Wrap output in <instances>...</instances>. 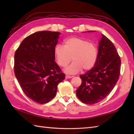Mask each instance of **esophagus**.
<instances>
[{
    "label": "esophagus",
    "mask_w": 134,
    "mask_h": 134,
    "mask_svg": "<svg viewBox=\"0 0 134 134\" xmlns=\"http://www.w3.org/2000/svg\"><path fill=\"white\" fill-rule=\"evenodd\" d=\"M72 77H73V76H71V75H65V79H70V78H71Z\"/></svg>",
    "instance_id": "obj_1"
}]
</instances>
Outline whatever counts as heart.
<instances>
[{
    "instance_id": "heart-1",
    "label": "heart",
    "mask_w": 134,
    "mask_h": 134,
    "mask_svg": "<svg viewBox=\"0 0 134 134\" xmlns=\"http://www.w3.org/2000/svg\"><path fill=\"white\" fill-rule=\"evenodd\" d=\"M54 53L59 65L65 67L70 62L72 63L67 67L65 71L68 74H76L83 69L89 71L94 66L98 56L96 45L87 40L79 37L67 39L64 47L57 45Z\"/></svg>"
}]
</instances>
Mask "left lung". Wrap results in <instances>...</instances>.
I'll use <instances>...</instances> for the list:
<instances>
[{
    "label": "left lung",
    "instance_id": "1",
    "mask_svg": "<svg viewBox=\"0 0 134 134\" xmlns=\"http://www.w3.org/2000/svg\"><path fill=\"white\" fill-rule=\"evenodd\" d=\"M120 57L115 46L102 35L94 66L80 75L82 83L76 91L78 98L83 103L89 105L103 100L117 83L120 74Z\"/></svg>",
    "mask_w": 134,
    "mask_h": 134
}]
</instances>
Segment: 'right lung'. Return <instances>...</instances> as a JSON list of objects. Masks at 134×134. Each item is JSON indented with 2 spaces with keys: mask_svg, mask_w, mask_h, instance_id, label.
Masks as SVG:
<instances>
[{
  "mask_svg": "<svg viewBox=\"0 0 134 134\" xmlns=\"http://www.w3.org/2000/svg\"><path fill=\"white\" fill-rule=\"evenodd\" d=\"M60 33L41 31L22 41L14 55V73L22 90L37 103H47L56 96L65 74L55 62L54 49Z\"/></svg>",
  "mask_w": 134,
  "mask_h": 134,
  "instance_id": "1",
  "label": "right lung"
}]
</instances>
